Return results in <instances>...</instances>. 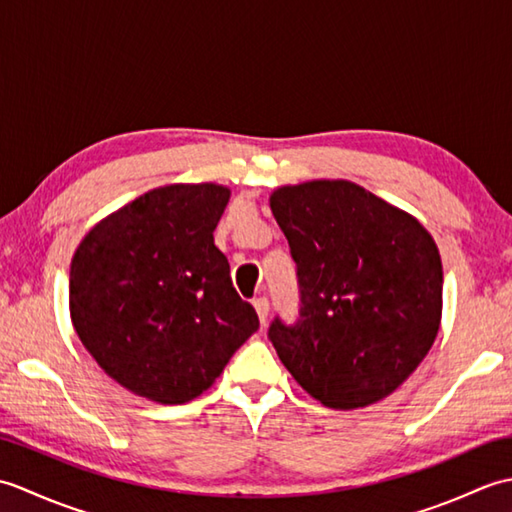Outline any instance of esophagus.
I'll return each mask as SVG.
<instances>
[{"label": "esophagus", "mask_w": 512, "mask_h": 512, "mask_svg": "<svg viewBox=\"0 0 512 512\" xmlns=\"http://www.w3.org/2000/svg\"><path fill=\"white\" fill-rule=\"evenodd\" d=\"M253 306H255V310H257V317H259V323H266V319H268V310H270V306H268V299L266 297H259V299H255L253 301Z\"/></svg>", "instance_id": "esophagus-1"}]
</instances>
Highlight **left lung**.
Returning a JSON list of instances; mask_svg holds the SVG:
<instances>
[{"label": "left lung", "mask_w": 512, "mask_h": 512, "mask_svg": "<svg viewBox=\"0 0 512 512\" xmlns=\"http://www.w3.org/2000/svg\"><path fill=\"white\" fill-rule=\"evenodd\" d=\"M297 262V325L270 341L292 378L330 409L374 405L429 354L442 321V262L411 213L350 180L270 193Z\"/></svg>", "instance_id": "8db88e82"}]
</instances>
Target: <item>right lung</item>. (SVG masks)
<instances>
[{"label": "right lung", "instance_id": "1", "mask_svg": "<svg viewBox=\"0 0 512 512\" xmlns=\"http://www.w3.org/2000/svg\"><path fill=\"white\" fill-rule=\"evenodd\" d=\"M224 184H165L94 224L70 264V319L103 372L136 396L182 405L259 328L213 231Z\"/></svg>", "mask_w": 512, "mask_h": 512}]
</instances>
